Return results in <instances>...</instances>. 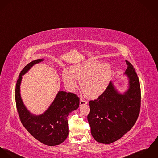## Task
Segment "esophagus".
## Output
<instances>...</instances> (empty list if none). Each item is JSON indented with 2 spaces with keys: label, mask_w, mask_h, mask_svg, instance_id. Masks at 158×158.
I'll list each match as a JSON object with an SVG mask.
<instances>
[{
  "label": "esophagus",
  "mask_w": 158,
  "mask_h": 158,
  "mask_svg": "<svg viewBox=\"0 0 158 158\" xmlns=\"http://www.w3.org/2000/svg\"><path fill=\"white\" fill-rule=\"evenodd\" d=\"M79 104H80V106H82V105H86V104H87V101H84V99H81L80 100V102H79Z\"/></svg>",
  "instance_id": "1"
}]
</instances>
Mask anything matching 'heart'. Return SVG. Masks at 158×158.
I'll return each mask as SVG.
<instances>
[{"label":"heart","mask_w":158,"mask_h":158,"mask_svg":"<svg viewBox=\"0 0 158 158\" xmlns=\"http://www.w3.org/2000/svg\"><path fill=\"white\" fill-rule=\"evenodd\" d=\"M70 71L62 73L63 81L70 91L77 87V79L81 80L80 87L88 99H96L102 95L108 87L111 77L112 69L106 62L88 60L70 67Z\"/></svg>","instance_id":"obj_1"}]
</instances>
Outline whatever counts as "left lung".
<instances>
[{"label": "left lung", "instance_id": "left-lung-1", "mask_svg": "<svg viewBox=\"0 0 158 158\" xmlns=\"http://www.w3.org/2000/svg\"><path fill=\"white\" fill-rule=\"evenodd\" d=\"M125 62L128 89L121 93L111 81L102 95L89 102L88 121L93 138L99 143L109 144L121 138L135 125L139 114V81L133 66Z\"/></svg>", "mask_w": 158, "mask_h": 158}]
</instances>
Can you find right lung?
Returning <instances> with one entry per match:
<instances>
[{
	"instance_id": "right-lung-1",
	"label": "right lung",
	"mask_w": 158,
	"mask_h": 158,
	"mask_svg": "<svg viewBox=\"0 0 158 158\" xmlns=\"http://www.w3.org/2000/svg\"><path fill=\"white\" fill-rule=\"evenodd\" d=\"M44 59H39L27 64L21 71L16 85L15 99L21 123L37 140L49 145H57L65 140L69 135L67 116L78 108L79 98L74 94L59 91L53 102L42 114L31 113L24 105L20 95L22 76Z\"/></svg>"
}]
</instances>
